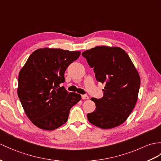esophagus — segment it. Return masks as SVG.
Listing matches in <instances>:
<instances>
[{
    "label": "esophagus",
    "instance_id": "34e87169",
    "mask_svg": "<svg viewBox=\"0 0 161 161\" xmlns=\"http://www.w3.org/2000/svg\"><path fill=\"white\" fill-rule=\"evenodd\" d=\"M89 97L87 95V94H84V95H82V99L83 100H88Z\"/></svg>",
    "mask_w": 161,
    "mask_h": 161
}]
</instances>
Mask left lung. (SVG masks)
I'll return each mask as SVG.
<instances>
[{
    "label": "left lung",
    "instance_id": "left-lung-1",
    "mask_svg": "<svg viewBox=\"0 0 161 161\" xmlns=\"http://www.w3.org/2000/svg\"><path fill=\"white\" fill-rule=\"evenodd\" d=\"M93 69L97 81L105 85L100 99L92 97L95 111L89 121L103 129L119 126L127 119L138 99L140 76L130 58L119 47L96 46L82 53Z\"/></svg>",
    "mask_w": 161,
    "mask_h": 161
}]
</instances>
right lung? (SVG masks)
<instances>
[{"label":"right lung","instance_id":"1","mask_svg":"<svg viewBox=\"0 0 161 161\" xmlns=\"http://www.w3.org/2000/svg\"><path fill=\"white\" fill-rule=\"evenodd\" d=\"M80 55L79 51L40 48L31 54L19 73L18 95L27 117L43 130L64 125L69 110L81 99L64 87V73Z\"/></svg>","mask_w":161,"mask_h":161}]
</instances>
